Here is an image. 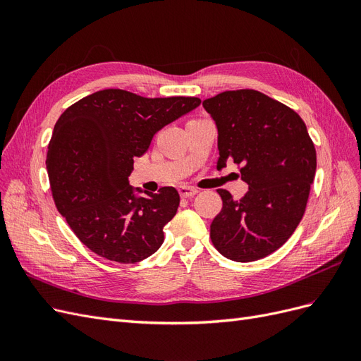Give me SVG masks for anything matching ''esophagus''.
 I'll list each match as a JSON object with an SVG mask.
<instances>
[{
  "instance_id": "esophagus-1",
  "label": "esophagus",
  "mask_w": 361,
  "mask_h": 361,
  "mask_svg": "<svg viewBox=\"0 0 361 361\" xmlns=\"http://www.w3.org/2000/svg\"><path fill=\"white\" fill-rule=\"evenodd\" d=\"M199 191H197V188H194V187H179V194L182 195L183 199H188V197H192V195H195L197 194Z\"/></svg>"
}]
</instances>
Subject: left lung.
I'll return each instance as SVG.
<instances>
[{
    "label": "left lung",
    "mask_w": 361,
    "mask_h": 361,
    "mask_svg": "<svg viewBox=\"0 0 361 361\" xmlns=\"http://www.w3.org/2000/svg\"><path fill=\"white\" fill-rule=\"evenodd\" d=\"M218 129L216 169L235 162L248 185L243 199L216 190L223 207L211 239L235 262L274 253L300 224L316 171V150L302 118L257 90H228L203 101Z\"/></svg>",
    "instance_id": "obj_1"
}]
</instances>
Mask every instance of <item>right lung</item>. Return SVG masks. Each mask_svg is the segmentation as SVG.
Returning <instances> with one entry per match:
<instances>
[{
    "instance_id": "right-lung-1",
    "label": "right lung",
    "mask_w": 361,
    "mask_h": 361,
    "mask_svg": "<svg viewBox=\"0 0 361 361\" xmlns=\"http://www.w3.org/2000/svg\"><path fill=\"white\" fill-rule=\"evenodd\" d=\"M200 102L199 97H143L106 89L60 116L47 155L52 197L93 253L137 264L162 245V228L178 212L179 192L162 187L135 197L128 178L158 130Z\"/></svg>"
}]
</instances>
